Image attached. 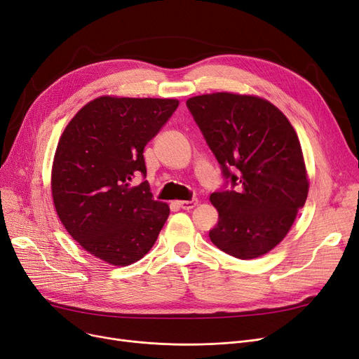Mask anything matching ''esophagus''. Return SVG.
I'll return each instance as SVG.
<instances>
[{"label": "esophagus", "instance_id": "esophagus-1", "mask_svg": "<svg viewBox=\"0 0 359 359\" xmlns=\"http://www.w3.org/2000/svg\"><path fill=\"white\" fill-rule=\"evenodd\" d=\"M177 204L183 210H192L195 205H198V201L196 200H192V201H177Z\"/></svg>", "mask_w": 359, "mask_h": 359}]
</instances>
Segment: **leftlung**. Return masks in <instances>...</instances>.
<instances>
[{
  "mask_svg": "<svg viewBox=\"0 0 359 359\" xmlns=\"http://www.w3.org/2000/svg\"><path fill=\"white\" fill-rule=\"evenodd\" d=\"M187 104L224 177L238 187L210 195L219 211L211 243L243 260L269 253L290 232L309 192L296 130L273 103L255 95L210 93Z\"/></svg>",
  "mask_w": 359,
  "mask_h": 359,
  "instance_id": "8db88e82",
  "label": "left lung"
}]
</instances>
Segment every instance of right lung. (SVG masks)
<instances>
[{"label": "right lung", "instance_id": "right-lung-1", "mask_svg": "<svg viewBox=\"0 0 359 359\" xmlns=\"http://www.w3.org/2000/svg\"><path fill=\"white\" fill-rule=\"evenodd\" d=\"M177 99L100 96L63 130L51 167V196L68 233L87 253L128 266L154 247L170 215L155 201L143 149L177 109Z\"/></svg>", "mask_w": 359, "mask_h": 359}]
</instances>
